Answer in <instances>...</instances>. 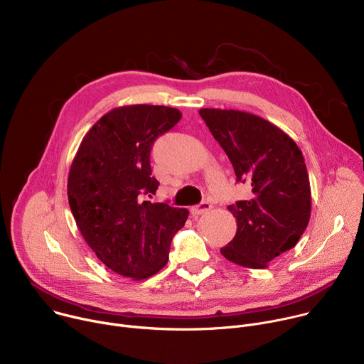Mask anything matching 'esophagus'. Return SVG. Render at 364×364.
Returning a JSON list of instances; mask_svg holds the SVG:
<instances>
[{"mask_svg":"<svg viewBox=\"0 0 364 364\" xmlns=\"http://www.w3.org/2000/svg\"><path fill=\"white\" fill-rule=\"evenodd\" d=\"M212 209V204L209 201H201L200 204L191 207V215L193 216H198V215H203L205 212H209Z\"/></svg>","mask_w":364,"mask_h":364,"instance_id":"34e87169","label":"esophagus"}]
</instances>
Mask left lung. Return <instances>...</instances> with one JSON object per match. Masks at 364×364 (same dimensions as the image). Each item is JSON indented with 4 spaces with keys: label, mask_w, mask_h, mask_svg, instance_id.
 Masks as SVG:
<instances>
[{
    "label": "left lung",
    "mask_w": 364,
    "mask_h": 364,
    "mask_svg": "<svg viewBox=\"0 0 364 364\" xmlns=\"http://www.w3.org/2000/svg\"><path fill=\"white\" fill-rule=\"evenodd\" d=\"M198 114L228 154L236 181L250 184L253 193L252 198L228 205L237 229L220 253L245 268H268L298 243L311 218L302 152L289 135L257 115L215 108Z\"/></svg>",
    "instance_id": "1"
}]
</instances>
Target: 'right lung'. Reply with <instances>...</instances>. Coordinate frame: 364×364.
Wrapping results in <instances>:
<instances>
[{"mask_svg":"<svg viewBox=\"0 0 364 364\" xmlns=\"http://www.w3.org/2000/svg\"><path fill=\"white\" fill-rule=\"evenodd\" d=\"M181 118L161 105L119 107L83 136L70 166L68 197L85 242L114 272L141 281L163 269L187 209L142 200L159 188L151 177L154 141Z\"/></svg>","mask_w":364,"mask_h":364,"instance_id":"1","label":"right lung"}]
</instances>
